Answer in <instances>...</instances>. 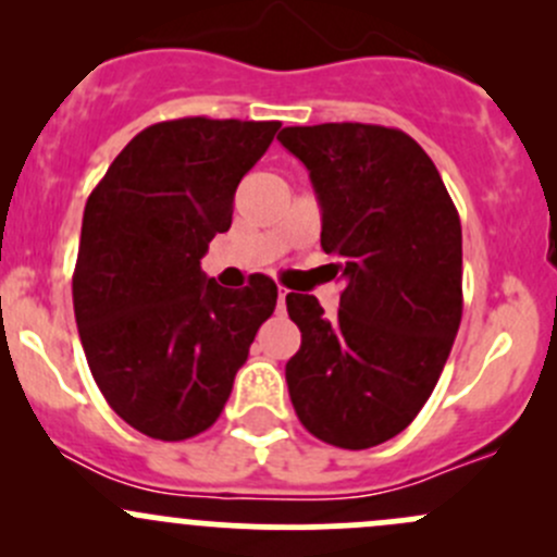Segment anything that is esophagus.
Returning <instances> with one entry per match:
<instances>
[{
	"mask_svg": "<svg viewBox=\"0 0 557 557\" xmlns=\"http://www.w3.org/2000/svg\"><path fill=\"white\" fill-rule=\"evenodd\" d=\"M285 301H288V288H277V310L285 312Z\"/></svg>",
	"mask_w": 557,
	"mask_h": 557,
	"instance_id": "1",
	"label": "esophagus"
}]
</instances>
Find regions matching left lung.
I'll list each match as a JSON object with an SVG mask.
<instances>
[{"instance_id":"left-lung-1","label":"left lung","mask_w":557,"mask_h":557,"mask_svg":"<svg viewBox=\"0 0 557 557\" xmlns=\"http://www.w3.org/2000/svg\"><path fill=\"white\" fill-rule=\"evenodd\" d=\"M310 170L320 247L345 290L334 320L288 294L301 347L285 363L290 401L320 442L367 450L401 434L445 369L463 312L460 218L434 161L409 134L374 123L277 134Z\"/></svg>"}]
</instances>
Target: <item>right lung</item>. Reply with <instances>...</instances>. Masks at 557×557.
Listing matches in <instances>:
<instances>
[{
  "label": "right lung",
  "mask_w": 557,
  "mask_h": 557,
  "mask_svg": "<svg viewBox=\"0 0 557 557\" xmlns=\"http://www.w3.org/2000/svg\"><path fill=\"white\" fill-rule=\"evenodd\" d=\"M280 121L177 117L117 153L83 212L72 301L94 380L117 418L150 440L183 442L221 418L277 285L243 290L201 272L228 232L239 180Z\"/></svg>",
  "instance_id": "obj_1"
}]
</instances>
